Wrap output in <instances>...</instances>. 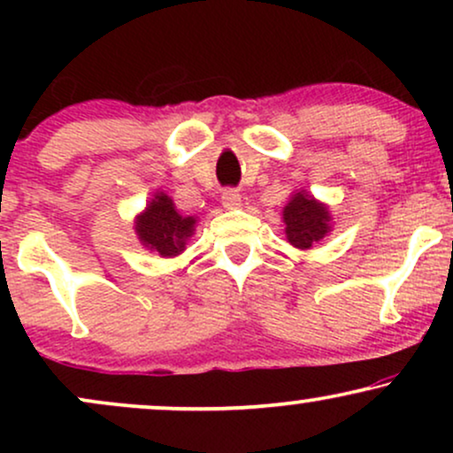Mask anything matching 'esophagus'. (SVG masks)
<instances>
[{
    "instance_id": "1",
    "label": "esophagus",
    "mask_w": 453,
    "mask_h": 453,
    "mask_svg": "<svg viewBox=\"0 0 453 453\" xmlns=\"http://www.w3.org/2000/svg\"><path fill=\"white\" fill-rule=\"evenodd\" d=\"M221 204L226 209H236L241 206V191L234 189V187H227V189L221 191Z\"/></svg>"
}]
</instances>
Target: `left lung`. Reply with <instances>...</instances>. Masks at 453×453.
Returning a JSON list of instances; mask_svg holds the SVG:
<instances>
[{"instance_id":"1","label":"left lung","mask_w":453,"mask_h":453,"mask_svg":"<svg viewBox=\"0 0 453 453\" xmlns=\"http://www.w3.org/2000/svg\"><path fill=\"white\" fill-rule=\"evenodd\" d=\"M285 219V234L288 241L298 249L313 247V242L321 241L326 236L330 226V212L324 204L313 200L304 194H296L283 211Z\"/></svg>"}]
</instances>
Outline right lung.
I'll return each mask as SVG.
<instances>
[{"label": "right lung", "mask_w": 453, "mask_h": 453, "mask_svg": "<svg viewBox=\"0 0 453 453\" xmlns=\"http://www.w3.org/2000/svg\"><path fill=\"white\" fill-rule=\"evenodd\" d=\"M194 217L179 215L173 200L165 194H159L138 217L136 232L140 241L155 249L159 256L173 257L185 249V241L194 232Z\"/></svg>", "instance_id": "obj_1"}]
</instances>
